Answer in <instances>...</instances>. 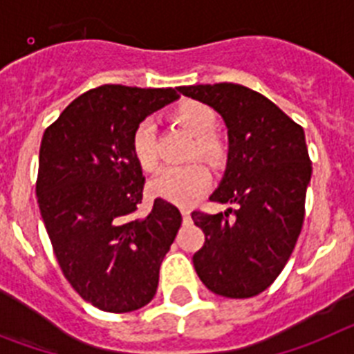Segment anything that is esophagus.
Wrapping results in <instances>:
<instances>
[{"mask_svg": "<svg viewBox=\"0 0 354 354\" xmlns=\"http://www.w3.org/2000/svg\"><path fill=\"white\" fill-rule=\"evenodd\" d=\"M181 215H183V221H185V223H189V221H190V210H189V208H185V207L181 208Z\"/></svg>", "mask_w": 354, "mask_h": 354, "instance_id": "esophagus-1", "label": "esophagus"}]
</instances>
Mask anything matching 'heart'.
Wrapping results in <instances>:
<instances>
[{
    "instance_id": "obj_1",
    "label": "heart",
    "mask_w": 354,
    "mask_h": 354,
    "mask_svg": "<svg viewBox=\"0 0 354 354\" xmlns=\"http://www.w3.org/2000/svg\"><path fill=\"white\" fill-rule=\"evenodd\" d=\"M169 118L181 130L194 135L189 158H203L212 167H223L230 155L228 139L215 130L219 115L210 104L199 100H181L169 112ZM131 153L137 164L151 173L158 167V149L151 122L142 121L131 133ZM210 185V173L201 162H190L178 167H165L151 181V190L169 201L192 203Z\"/></svg>"
}]
</instances>
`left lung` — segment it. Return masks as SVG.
Listing matches in <instances>:
<instances>
[{
	"label": "left lung",
	"instance_id": "1",
	"mask_svg": "<svg viewBox=\"0 0 354 354\" xmlns=\"http://www.w3.org/2000/svg\"><path fill=\"white\" fill-rule=\"evenodd\" d=\"M178 91L210 104L226 121L228 169L210 199L236 205L224 214L192 212L205 233V244L192 257L196 272L217 296H258L283 270L303 228L312 176L305 131L244 85H189Z\"/></svg>",
	"mask_w": 354,
	"mask_h": 354
}]
</instances>
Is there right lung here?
<instances>
[{"mask_svg":"<svg viewBox=\"0 0 354 354\" xmlns=\"http://www.w3.org/2000/svg\"><path fill=\"white\" fill-rule=\"evenodd\" d=\"M176 97L171 87L101 85L42 137L35 192L46 232L71 287L103 312H133L155 297L181 226L180 210L162 198L137 215L146 178L131 153L135 126Z\"/></svg>","mask_w":354,"mask_h":354,"instance_id":"add662e5","label":"right lung"}]
</instances>
